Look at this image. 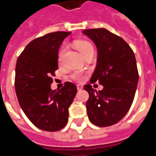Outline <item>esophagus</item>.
<instances>
[{
    "instance_id": "34e87169",
    "label": "esophagus",
    "mask_w": 156,
    "mask_h": 156,
    "mask_svg": "<svg viewBox=\"0 0 156 156\" xmlns=\"http://www.w3.org/2000/svg\"><path fill=\"white\" fill-rule=\"evenodd\" d=\"M83 88V85H77V89H78V91H79V90H82Z\"/></svg>"
}]
</instances>
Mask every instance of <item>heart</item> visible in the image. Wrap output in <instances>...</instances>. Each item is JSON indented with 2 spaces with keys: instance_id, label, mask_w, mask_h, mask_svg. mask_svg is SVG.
<instances>
[{
  "instance_id": "1",
  "label": "heart",
  "mask_w": 156,
  "mask_h": 156,
  "mask_svg": "<svg viewBox=\"0 0 156 156\" xmlns=\"http://www.w3.org/2000/svg\"><path fill=\"white\" fill-rule=\"evenodd\" d=\"M73 45L75 46L76 49L80 52L81 55H82L83 57L85 56L87 53H89V52L91 51H93V46H92V45H91L89 41H85V40H78V41H74V42H73ZM65 51V46H63L59 52V60H60L61 58H62ZM73 78L77 81H82L83 79V75L79 73H73Z\"/></svg>"
}]
</instances>
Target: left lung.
<instances>
[{
    "label": "left lung",
    "mask_w": 156,
    "mask_h": 156,
    "mask_svg": "<svg viewBox=\"0 0 156 156\" xmlns=\"http://www.w3.org/2000/svg\"><path fill=\"white\" fill-rule=\"evenodd\" d=\"M83 33L97 48V64L90 82L99 81L104 87L99 91L90 84L83 87L89 94V120L99 127L111 126L125 116L133 101L139 78L135 55L123 38L105 28L85 29Z\"/></svg>",
    "instance_id": "obj_1"
}]
</instances>
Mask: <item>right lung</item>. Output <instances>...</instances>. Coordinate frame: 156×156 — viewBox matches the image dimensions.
<instances>
[{
    "label": "right lung",
    "mask_w": 156,
    "mask_h": 156,
    "mask_svg": "<svg viewBox=\"0 0 156 156\" xmlns=\"http://www.w3.org/2000/svg\"><path fill=\"white\" fill-rule=\"evenodd\" d=\"M69 32H55L34 39L17 59L15 92L28 119L41 130L55 132L66 125L69 107L77 93L73 83L60 90L51 89L58 69V52Z\"/></svg>",
    "instance_id": "add662e5"
}]
</instances>
